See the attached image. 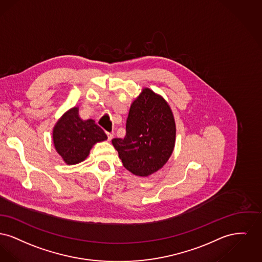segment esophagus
Returning a JSON list of instances; mask_svg holds the SVG:
<instances>
[{
	"label": "esophagus",
	"mask_w": 262,
	"mask_h": 262,
	"mask_svg": "<svg viewBox=\"0 0 262 262\" xmlns=\"http://www.w3.org/2000/svg\"><path fill=\"white\" fill-rule=\"evenodd\" d=\"M106 134H107V139L111 141V139L113 138V133H110V132H107Z\"/></svg>",
	"instance_id": "obj_1"
}]
</instances>
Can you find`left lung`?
Returning a JSON list of instances; mask_svg holds the SVG:
<instances>
[{"mask_svg":"<svg viewBox=\"0 0 262 262\" xmlns=\"http://www.w3.org/2000/svg\"><path fill=\"white\" fill-rule=\"evenodd\" d=\"M176 123L165 99L144 89L130 106L126 136L112 139L125 168L148 177L163 167L172 154Z\"/></svg>","mask_w":262,"mask_h":262,"instance_id":"obj_1","label":"left lung"}]
</instances>
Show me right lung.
Instances as JSON below:
<instances>
[{
	"mask_svg": "<svg viewBox=\"0 0 262 262\" xmlns=\"http://www.w3.org/2000/svg\"><path fill=\"white\" fill-rule=\"evenodd\" d=\"M106 139V134L95 120L80 118L78 107L67 111L53 130L56 151L67 165L83 162L97 142Z\"/></svg>",
	"mask_w": 262,
	"mask_h": 262,
	"instance_id": "obj_1",
	"label": "right lung"
}]
</instances>
